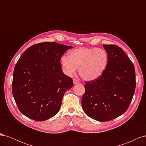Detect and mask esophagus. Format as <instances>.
I'll list each match as a JSON object with an SVG mask.
<instances>
[{
  "label": "esophagus",
  "mask_w": 146,
  "mask_h": 146,
  "mask_svg": "<svg viewBox=\"0 0 146 146\" xmlns=\"http://www.w3.org/2000/svg\"><path fill=\"white\" fill-rule=\"evenodd\" d=\"M73 83H74V85H76V84L79 83V81L77 80V79L74 78H73Z\"/></svg>",
  "instance_id": "34e87169"
}]
</instances>
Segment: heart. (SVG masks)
I'll return each mask as SVG.
<instances>
[{
  "mask_svg": "<svg viewBox=\"0 0 146 146\" xmlns=\"http://www.w3.org/2000/svg\"><path fill=\"white\" fill-rule=\"evenodd\" d=\"M65 73L72 76L79 68V74L85 80H94L100 77L107 69L108 55L102 48H80L63 55L61 59Z\"/></svg>",
  "mask_w": 146,
  "mask_h": 146,
  "instance_id": "b5f03b06",
  "label": "heart"
}]
</instances>
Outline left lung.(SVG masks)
<instances>
[{
    "mask_svg": "<svg viewBox=\"0 0 146 146\" xmlns=\"http://www.w3.org/2000/svg\"><path fill=\"white\" fill-rule=\"evenodd\" d=\"M108 55V64L102 76L85 82L82 99L84 111L100 122L111 121L129 108L136 87L133 64L121 47L103 45Z\"/></svg>",
    "mask_w": 146,
    "mask_h": 146,
    "instance_id": "left-lung-1",
    "label": "left lung"
}]
</instances>
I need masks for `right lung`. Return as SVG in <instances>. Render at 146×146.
Returning a JSON list of instances; mask_svg holds the SVG:
<instances>
[{"label":"right lung","mask_w":146,"mask_h":146,"mask_svg":"<svg viewBox=\"0 0 146 146\" xmlns=\"http://www.w3.org/2000/svg\"><path fill=\"white\" fill-rule=\"evenodd\" d=\"M72 46L54 42L36 44L25 50L13 72L12 93L19 111L36 121L58 112L65 92L73 86L60 63Z\"/></svg>","instance_id":"right-lung-1"}]
</instances>
